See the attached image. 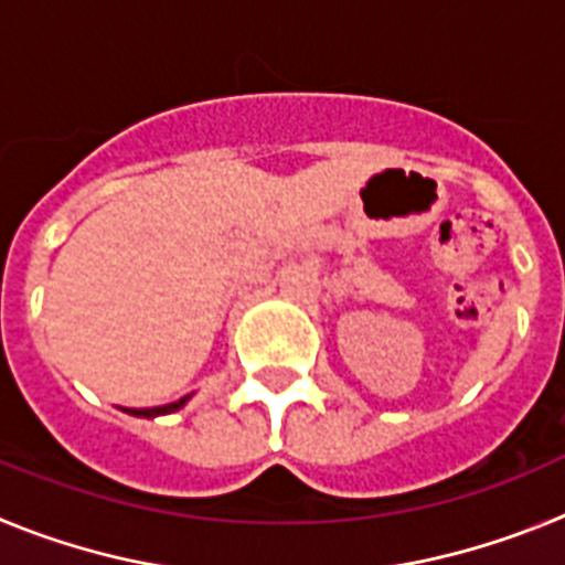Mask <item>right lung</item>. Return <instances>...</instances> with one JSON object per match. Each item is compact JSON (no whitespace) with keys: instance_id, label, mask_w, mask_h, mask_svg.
<instances>
[{"instance_id":"add662e5","label":"right lung","mask_w":565,"mask_h":565,"mask_svg":"<svg viewBox=\"0 0 565 565\" xmlns=\"http://www.w3.org/2000/svg\"><path fill=\"white\" fill-rule=\"evenodd\" d=\"M189 402V396L178 398V402L172 404H163V407H141V411H135V407H127L129 416H141V418H154V416H167V413H174V411H181L183 404Z\"/></svg>"}]
</instances>
